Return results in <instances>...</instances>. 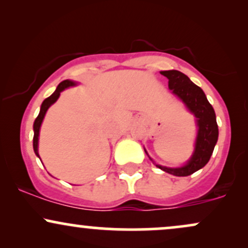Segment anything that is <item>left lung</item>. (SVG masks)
Instances as JSON below:
<instances>
[{
    "mask_svg": "<svg viewBox=\"0 0 248 248\" xmlns=\"http://www.w3.org/2000/svg\"><path fill=\"white\" fill-rule=\"evenodd\" d=\"M162 76L169 79V88L183 100L195 114L198 124L196 149L192 157L182 168H166L156 164L160 169L175 176H189L202 169L209 162L218 140V124L215 109L207 101L203 90L190 80L189 77L176 70L162 71Z\"/></svg>",
    "mask_w": 248,
    "mask_h": 248,
    "instance_id": "8db88e82",
    "label": "left lung"
}]
</instances>
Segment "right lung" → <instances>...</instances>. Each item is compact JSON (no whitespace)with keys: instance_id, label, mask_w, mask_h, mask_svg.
Here are the masks:
<instances>
[{"instance_id":"add662e5","label":"right lung","mask_w":248,"mask_h":248,"mask_svg":"<svg viewBox=\"0 0 248 248\" xmlns=\"http://www.w3.org/2000/svg\"><path fill=\"white\" fill-rule=\"evenodd\" d=\"M73 85H76L75 82L71 81V80H64L62 81L61 84L58 85V87L56 88V91L53 92L52 95H50L49 98L45 99L44 101H43L42 106H41V112H39L38 116L36 118L35 120V124H33V150H35V154L37 156L39 157L38 155V136H39V128H41V124H42V121L43 119H44V115L45 113H46L47 108H49L51 105L53 104V102H56L57 99L59 98V95H61V92L62 90H65L66 87H70V86H73Z\"/></svg>"}]
</instances>
